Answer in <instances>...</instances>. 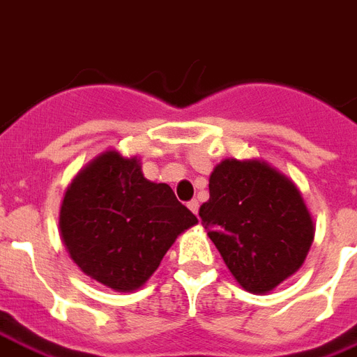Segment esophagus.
Returning <instances> with one entry per match:
<instances>
[{"label":"esophagus","instance_id":"esophagus-1","mask_svg":"<svg viewBox=\"0 0 357 357\" xmlns=\"http://www.w3.org/2000/svg\"><path fill=\"white\" fill-rule=\"evenodd\" d=\"M188 208H190L194 214H198V208H199L198 199H190V202H188Z\"/></svg>","mask_w":357,"mask_h":357}]
</instances>
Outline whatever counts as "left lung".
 <instances>
[{
    "label": "left lung",
    "mask_w": 357,
    "mask_h": 357,
    "mask_svg": "<svg viewBox=\"0 0 357 357\" xmlns=\"http://www.w3.org/2000/svg\"><path fill=\"white\" fill-rule=\"evenodd\" d=\"M199 218L229 271L251 294H268L291 277L314 242V220L299 188L259 159L216 165Z\"/></svg>",
    "instance_id": "8db88e82"
}]
</instances>
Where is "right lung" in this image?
<instances>
[{
  "mask_svg": "<svg viewBox=\"0 0 357 357\" xmlns=\"http://www.w3.org/2000/svg\"><path fill=\"white\" fill-rule=\"evenodd\" d=\"M60 236L84 273L115 291L141 288L198 218L137 158L100 153L75 176L60 207Z\"/></svg>",
  "mask_w": 357,
  "mask_h": 357,
  "instance_id": "1",
  "label": "right lung"
}]
</instances>
